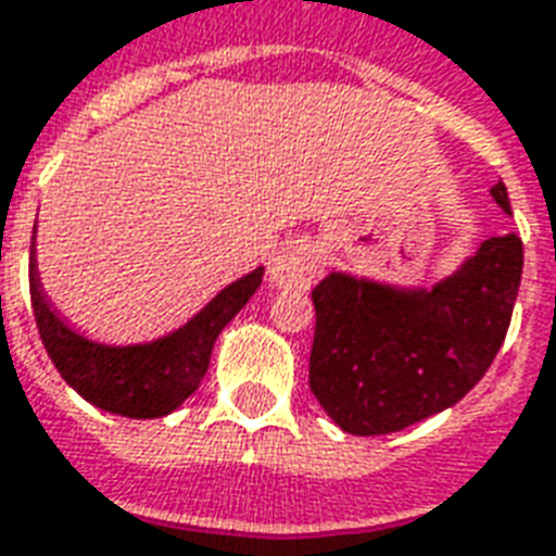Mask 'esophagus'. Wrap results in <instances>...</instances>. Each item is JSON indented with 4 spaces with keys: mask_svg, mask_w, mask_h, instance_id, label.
I'll list each match as a JSON object with an SVG mask.
<instances>
[{
    "mask_svg": "<svg viewBox=\"0 0 556 556\" xmlns=\"http://www.w3.org/2000/svg\"><path fill=\"white\" fill-rule=\"evenodd\" d=\"M317 274H320V256L306 241L279 248L268 262V282L274 288H308Z\"/></svg>",
    "mask_w": 556,
    "mask_h": 556,
    "instance_id": "esophagus-1",
    "label": "esophagus"
}]
</instances>
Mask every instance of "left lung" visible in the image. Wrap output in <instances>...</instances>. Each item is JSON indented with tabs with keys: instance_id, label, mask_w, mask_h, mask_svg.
Here are the masks:
<instances>
[{
	"instance_id": "left-lung-1",
	"label": "left lung",
	"mask_w": 556,
	"mask_h": 556,
	"mask_svg": "<svg viewBox=\"0 0 556 556\" xmlns=\"http://www.w3.org/2000/svg\"><path fill=\"white\" fill-rule=\"evenodd\" d=\"M510 212L507 186L490 189ZM522 239L481 241L448 277L393 286L332 270L312 291L317 312L308 388L341 431L391 434L452 408L476 388L514 315Z\"/></svg>"
}]
</instances>
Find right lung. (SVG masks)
Listing matches in <instances>:
<instances>
[{
	"mask_svg": "<svg viewBox=\"0 0 556 556\" xmlns=\"http://www.w3.org/2000/svg\"><path fill=\"white\" fill-rule=\"evenodd\" d=\"M37 232V224H34ZM265 268L224 286L210 303L177 326L142 344H104L78 332L52 306L37 270V236L31 241V306L37 329L54 367L72 391L96 408L130 419H156L184 405L210 367L212 346L222 329L248 306L262 286Z\"/></svg>",
	"mask_w": 556,
	"mask_h": 556,
	"instance_id": "right-lung-1",
	"label": "right lung"
}]
</instances>
